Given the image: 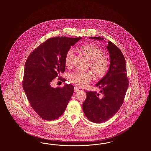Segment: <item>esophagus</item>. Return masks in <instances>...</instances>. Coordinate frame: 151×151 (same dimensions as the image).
<instances>
[{
  "instance_id": "1",
  "label": "esophagus",
  "mask_w": 151,
  "mask_h": 151,
  "mask_svg": "<svg viewBox=\"0 0 151 151\" xmlns=\"http://www.w3.org/2000/svg\"><path fill=\"white\" fill-rule=\"evenodd\" d=\"M80 89L79 88V87H78V86H75V87H74V91H75V92H78Z\"/></svg>"
}]
</instances>
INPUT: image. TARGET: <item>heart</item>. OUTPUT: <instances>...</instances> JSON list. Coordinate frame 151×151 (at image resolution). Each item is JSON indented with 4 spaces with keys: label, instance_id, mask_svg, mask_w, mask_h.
Instances as JSON below:
<instances>
[{
    "label": "heart",
    "instance_id": "obj_1",
    "mask_svg": "<svg viewBox=\"0 0 151 151\" xmlns=\"http://www.w3.org/2000/svg\"><path fill=\"white\" fill-rule=\"evenodd\" d=\"M80 50L91 59L90 67L97 77L104 76L109 68V59L107 56L103 55V50L97 45L88 43L82 45ZM74 57V50L71 48L67 51L65 58V65L70 67L72 64ZM92 78V74L88 71L76 70L69 74V80L76 86H86Z\"/></svg>",
    "mask_w": 151,
    "mask_h": 151
}]
</instances>
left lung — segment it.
Listing matches in <instances>:
<instances>
[{"label": "left lung", "instance_id": "1", "mask_svg": "<svg viewBox=\"0 0 151 151\" xmlns=\"http://www.w3.org/2000/svg\"><path fill=\"white\" fill-rule=\"evenodd\" d=\"M89 38L104 39L99 37ZM106 48L110 63L107 73L96 84L101 88L100 93L86 91V99L83 104L86 118L97 123L105 122L115 115L124 102L129 86L126 60L121 51L111 41L108 42Z\"/></svg>", "mask_w": 151, "mask_h": 151}]
</instances>
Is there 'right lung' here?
Instances as JSON below:
<instances>
[{
	"label": "right lung",
	"instance_id": "1",
	"mask_svg": "<svg viewBox=\"0 0 151 151\" xmlns=\"http://www.w3.org/2000/svg\"><path fill=\"white\" fill-rule=\"evenodd\" d=\"M82 37H55L47 39L33 51L25 64L22 87L32 108L46 121L58 118L65 112L74 87L66 84L53 88L50 83L65 71V58L71 46Z\"/></svg>",
	"mask_w": 151,
	"mask_h": 151
}]
</instances>
